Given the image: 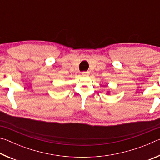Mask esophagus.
<instances>
[{"mask_svg":"<svg viewBox=\"0 0 160 160\" xmlns=\"http://www.w3.org/2000/svg\"><path fill=\"white\" fill-rule=\"evenodd\" d=\"M89 74H90V72H89L88 71L83 72H82V76H84V77H87V76H88Z\"/></svg>","mask_w":160,"mask_h":160,"instance_id":"obj_1","label":"esophagus"}]
</instances>
